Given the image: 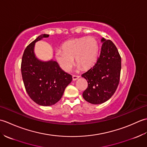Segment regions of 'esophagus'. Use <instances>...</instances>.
Wrapping results in <instances>:
<instances>
[{
    "label": "esophagus",
    "instance_id": "esophagus-1",
    "mask_svg": "<svg viewBox=\"0 0 147 147\" xmlns=\"http://www.w3.org/2000/svg\"><path fill=\"white\" fill-rule=\"evenodd\" d=\"M80 76H77V75H73V81H76L79 78Z\"/></svg>",
    "mask_w": 147,
    "mask_h": 147
}]
</instances>
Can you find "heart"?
<instances>
[{
	"mask_svg": "<svg viewBox=\"0 0 147 147\" xmlns=\"http://www.w3.org/2000/svg\"><path fill=\"white\" fill-rule=\"evenodd\" d=\"M98 53L97 40L93 36H84L65 42L62 50H57L55 59L63 71L68 72L74 64V57L77 67L88 69L95 63Z\"/></svg>",
	"mask_w": 147,
	"mask_h": 147,
	"instance_id": "b5f03b06",
	"label": "heart"
}]
</instances>
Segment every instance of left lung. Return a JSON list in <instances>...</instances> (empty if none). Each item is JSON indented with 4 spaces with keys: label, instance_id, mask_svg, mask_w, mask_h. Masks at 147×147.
Listing matches in <instances>:
<instances>
[{
    "label": "left lung",
    "instance_id": "8db88e82",
    "mask_svg": "<svg viewBox=\"0 0 147 147\" xmlns=\"http://www.w3.org/2000/svg\"><path fill=\"white\" fill-rule=\"evenodd\" d=\"M100 55L95 64L82 76L88 82L83 92L86 101L100 104L111 98L120 80L121 58L116 47L110 40L102 38Z\"/></svg>",
    "mask_w": 147,
    "mask_h": 147
}]
</instances>
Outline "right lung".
Segmentation results:
<instances>
[{"mask_svg":"<svg viewBox=\"0 0 147 147\" xmlns=\"http://www.w3.org/2000/svg\"><path fill=\"white\" fill-rule=\"evenodd\" d=\"M49 35L42 34L27 46L21 61V74L26 91L37 104L51 106L62 97L65 88L72 81L55 61H42L34 52L35 43Z\"/></svg>","mask_w":147,"mask_h":147,"instance_id":"right-lung-1","label":"right lung"}]
</instances>
